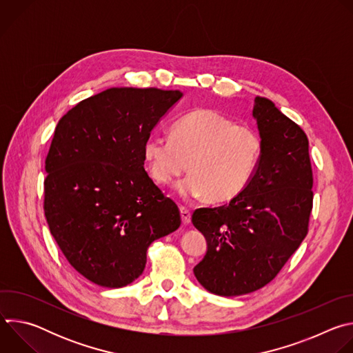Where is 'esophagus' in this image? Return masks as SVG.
Returning <instances> with one entry per match:
<instances>
[{
    "label": "esophagus",
    "instance_id": "1",
    "mask_svg": "<svg viewBox=\"0 0 353 353\" xmlns=\"http://www.w3.org/2000/svg\"><path fill=\"white\" fill-rule=\"evenodd\" d=\"M180 215H181V221L184 225H188L191 222V212L187 208L180 207Z\"/></svg>",
    "mask_w": 353,
    "mask_h": 353
}]
</instances>
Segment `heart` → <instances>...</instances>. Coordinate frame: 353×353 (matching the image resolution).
I'll use <instances>...</instances> for the list:
<instances>
[{
    "label": "heart",
    "instance_id": "heart-1",
    "mask_svg": "<svg viewBox=\"0 0 353 353\" xmlns=\"http://www.w3.org/2000/svg\"><path fill=\"white\" fill-rule=\"evenodd\" d=\"M263 142L248 125L225 114L198 109L179 119L170 137L149 135L143 158L157 183L169 184L187 168L191 173L177 183L183 196H204L214 203L239 195L254 176Z\"/></svg>",
    "mask_w": 353,
    "mask_h": 353
}]
</instances>
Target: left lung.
Instances as JSON below:
<instances>
[{"label": "left lung", "instance_id": "left-lung-1", "mask_svg": "<svg viewBox=\"0 0 353 353\" xmlns=\"http://www.w3.org/2000/svg\"><path fill=\"white\" fill-rule=\"evenodd\" d=\"M253 117L263 142L254 176L229 204L199 208L191 218L208 245L194 275L208 292L228 297L276 276L306 237L313 207L305 131L267 97L256 96Z\"/></svg>", "mask_w": 353, "mask_h": 353}]
</instances>
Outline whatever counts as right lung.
<instances>
[{
  "mask_svg": "<svg viewBox=\"0 0 353 353\" xmlns=\"http://www.w3.org/2000/svg\"><path fill=\"white\" fill-rule=\"evenodd\" d=\"M180 90L109 88L59 121L46 158L44 215L68 263L103 288L134 282L146 250L177 230L173 201L143 169V142Z\"/></svg>",
  "mask_w": 353,
  "mask_h": 353,
  "instance_id": "right-lung-1",
  "label": "right lung"
}]
</instances>
